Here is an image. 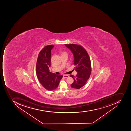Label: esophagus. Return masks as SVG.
I'll return each instance as SVG.
<instances>
[{
	"mask_svg": "<svg viewBox=\"0 0 131 131\" xmlns=\"http://www.w3.org/2000/svg\"><path fill=\"white\" fill-rule=\"evenodd\" d=\"M63 77L64 78H69V75H63Z\"/></svg>",
	"mask_w": 131,
	"mask_h": 131,
	"instance_id": "1",
	"label": "esophagus"
}]
</instances>
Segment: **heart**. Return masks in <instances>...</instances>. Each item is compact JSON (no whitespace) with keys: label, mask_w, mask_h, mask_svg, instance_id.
Instances as JSON below:
<instances>
[{"label":"heart","mask_w":131,"mask_h":131,"mask_svg":"<svg viewBox=\"0 0 131 131\" xmlns=\"http://www.w3.org/2000/svg\"><path fill=\"white\" fill-rule=\"evenodd\" d=\"M60 53H61V56L64 55H68L67 52H65V51H61V52H60Z\"/></svg>","instance_id":"b5f03b06"}]
</instances>
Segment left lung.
Here are the masks:
<instances>
[{
    "mask_svg": "<svg viewBox=\"0 0 131 131\" xmlns=\"http://www.w3.org/2000/svg\"><path fill=\"white\" fill-rule=\"evenodd\" d=\"M74 55V69L78 72L76 76L70 75L74 81L71 85L72 88L80 89L85 85L89 80L91 72V59L86 50L81 46L75 44H65Z\"/></svg>",
    "mask_w": 131,
    "mask_h": 131,
    "instance_id": "1",
    "label": "left lung"
}]
</instances>
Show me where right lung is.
<instances>
[{
    "label": "right lung",
    "mask_w": 131,
    "mask_h": 131,
    "mask_svg": "<svg viewBox=\"0 0 131 131\" xmlns=\"http://www.w3.org/2000/svg\"><path fill=\"white\" fill-rule=\"evenodd\" d=\"M54 45H47L39 53L36 64V74L43 87L48 91L55 90L58 86L62 75L50 72L51 66V51Z\"/></svg>",
    "instance_id": "1"
}]
</instances>
